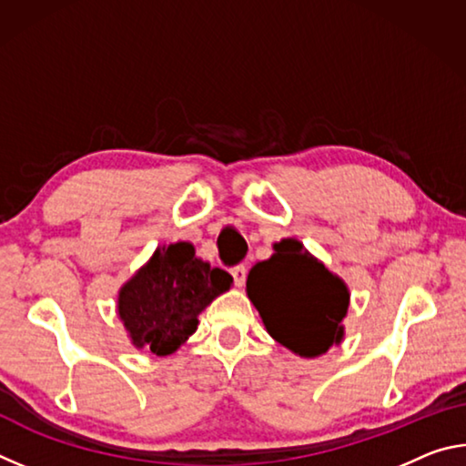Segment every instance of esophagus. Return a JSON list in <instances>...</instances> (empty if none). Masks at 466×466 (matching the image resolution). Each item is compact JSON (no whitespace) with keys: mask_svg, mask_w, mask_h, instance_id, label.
<instances>
[{"mask_svg":"<svg viewBox=\"0 0 466 466\" xmlns=\"http://www.w3.org/2000/svg\"><path fill=\"white\" fill-rule=\"evenodd\" d=\"M230 275L234 278L236 286L240 288L242 283H244V279H247V267H244V265H236V267H232V269H230Z\"/></svg>","mask_w":466,"mask_h":466,"instance_id":"1","label":"esophagus"}]
</instances>
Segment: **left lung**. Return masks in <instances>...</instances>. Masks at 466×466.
<instances>
[{"mask_svg": "<svg viewBox=\"0 0 466 466\" xmlns=\"http://www.w3.org/2000/svg\"><path fill=\"white\" fill-rule=\"evenodd\" d=\"M273 250L248 271L247 296L275 341L299 358H319L343 341L350 288L298 238Z\"/></svg>", "mask_w": 466, "mask_h": 466, "instance_id": "left-lung-1", "label": "left lung"}]
</instances>
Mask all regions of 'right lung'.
Instances as JSON below:
<instances>
[{
	"label": "right lung",
	"instance_id": "1",
	"mask_svg": "<svg viewBox=\"0 0 466 466\" xmlns=\"http://www.w3.org/2000/svg\"><path fill=\"white\" fill-rule=\"evenodd\" d=\"M230 288V273L197 257L191 242L162 244L121 286L116 314L136 350L170 356L195 333L199 314Z\"/></svg>",
	"mask_w": 466,
	"mask_h": 466
}]
</instances>
